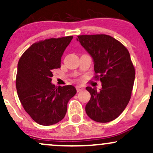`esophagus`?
Listing matches in <instances>:
<instances>
[{"label": "esophagus", "mask_w": 153, "mask_h": 153, "mask_svg": "<svg viewBox=\"0 0 153 153\" xmlns=\"http://www.w3.org/2000/svg\"><path fill=\"white\" fill-rule=\"evenodd\" d=\"M76 90H77V92H80V91L84 90V88L82 87V85H77Z\"/></svg>", "instance_id": "1"}]
</instances>
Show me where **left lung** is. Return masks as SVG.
Listing matches in <instances>:
<instances>
[{"label":"left lung","instance_id":"obj_1","mask_svg":"<svg viewBox=\"0 0 153 153\" xmlns=\"http://www.w3.org/2000/svg\"><path fill=\"white\" fill-rule=\"evenodd\" d=\"M77 41L91 56L95 78L100 79V91L90 86L91 99L85 112L91 119L106 123L117 119L131 98L135 70L129 51L122 43L106 34L80 35Z\"/></svg>","mask_w":153,"mask_h":153}]
</instances>
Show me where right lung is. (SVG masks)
I'll use <instances>...</instances> for the list:
<instances>
[{
    "label": "right lung",
    "mask_w": 153,
    "mask_h": 153,
    "mask_svg": "<svg viewBox=\"0 0 153 153\" xmlns=\"http://www.w3.org/2000/svg\"><path fill=\"white\" fill-rule=\"evenodd\" d=\"M73 36L51 38L33 44L19 59L16 85L24 110L44 126L59 122L68 103L76 94L73 85L56 87L52 71L60 68L61 57Z\"/></svg>",
    "instance_id": "1"
}]
</instances>
